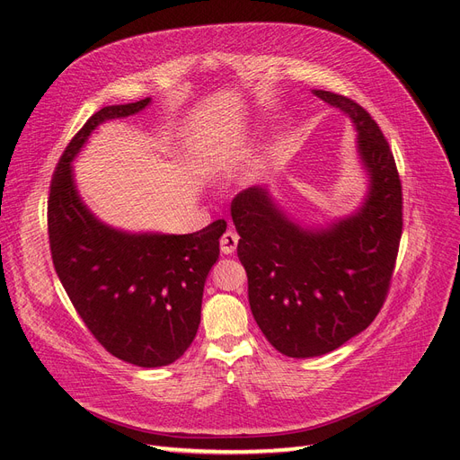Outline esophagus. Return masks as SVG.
<instances>
[{
    "mask_svg": "<svg viewBox=\"0 0 460 460\" xmlns=\"http://www.w3.org/2000/svg\"><path fill=\"white\" fill-rule=\"evenodd\" d=\"M237 244H239V234L233 229L223 233V237L219 239V246H221L223 254H233L234 249H237Z\"/></svg>",
    "mask_w": 460,
    "mask_h": 460,
    "instance_id": "obj_1",
    "label": "esophagus"
}]
</instances>
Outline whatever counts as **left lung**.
Returning a JSON list of instances; mask_svg holds the SVG:
<instances>
[{"label": "left lung", "mask_w": 460, "mask_h": 460, "mask_svg": "<svg viewBox=\"0 0 460 460\" xmlns=\"http://www.w3.org/2000/svg\"><path fill=\"white\" fill-rule=\"evenodd\" d=\"M314 95L349 114L358 129L371 179L363 208L331 229L305 231L264 188H246L231 202L254 321L279 353L299 359L324 356L375 321L391 289L402 237V184L379 124L344 95Z\"/></svg>", "instance_id": "obj_1"}]
</instances>
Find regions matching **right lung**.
<instances>
[{
    "instance_id": "obj_1",
    "label": "right lung",
    "mask_w": 460,
    "mask_h": 460,
    "mask_svg": "<svg viewBox=\"0 0 460 460\" xmlns=\"http://www.w3.org/2000/svg\"><path fill=\"white\" fill-rule=\"evenodd\" d=\"M151 99L93 114L56 164L49 196L50 254L81 321L114 358L161 367L190 348L204 284L227 223L190 234H128L102 226L81 202L72 159L101 122L144 111Z\"/></svg>"
}]
</instances>
